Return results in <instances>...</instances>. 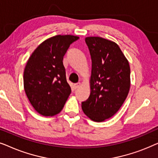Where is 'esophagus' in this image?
Segmentation results:
<instances>
[{
	"label": "esophagus",
	"mask_w": 158,
	"mask_h": 158,
	"mask_svg": "<svg viewBox=\"0 0 158 158\" xmlns=\"http://www.w3.org/2000/svg\"><path fill=\"white\" fill-rule=\"evenodd\" d=\"M81 85V83H77L74 84V87H75V89H77V88H78Z\"/></svg>",
	"instance_id": "esophagus-1"
}]
</instances>
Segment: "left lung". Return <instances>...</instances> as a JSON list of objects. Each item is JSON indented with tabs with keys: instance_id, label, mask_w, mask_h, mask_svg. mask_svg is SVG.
Here are the masks:
<instances>
[{
	"instance_id": "1",
	"label": "left lung",
	"mask_w": 158,
	"mask_h": 158,
	"mask_svg": "<svg viewBox=\"0 0 158 158\" xmlns=\"http://www.w3.org/2000/svg\"><path fill=\"white\" fill-rule=\"evenodd\" d=\"M91 57L90 94L82 102L84 114L101 122L122 106L130 89V66L116 42L99 36L85 39Z\"/></svg>"
}]
</instances>
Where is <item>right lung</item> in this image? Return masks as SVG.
I'll use <instances>...</instances> for the list:
<instances>
[{"instance_id": "1", "label": "right lung", "mask_w": 158, "mask_h": 158, "mask_svg": "<svg viewBox=\"0 0 158 158\" xmlns=\"http://www.w3.org/2000/svg\"><path fill=\"white\" fill-rule=\"evenodd\" d=\"M79 36L67 34L47 39L30 56L23 72V88L36 111L52 116L63 109L71 93L66 80L63 57Z\"/></svg>"}]
</instances>
